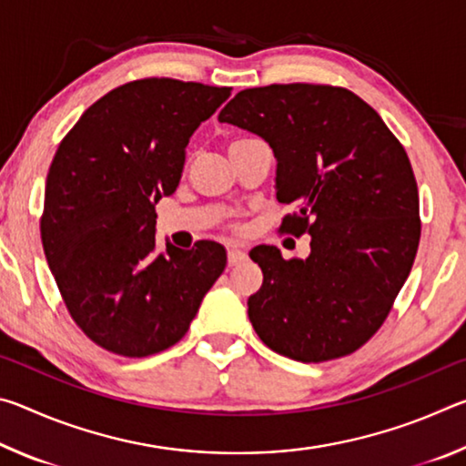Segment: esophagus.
<instances>
[{"label": "esophagus", "mask_w": 466, "mask_h": 466, "mask_svg": "<svg viewBox=\"0 0 466 466\" xmlns=\"http://www.w3.org/2000/svg\"><path fill=\"white\" fill-rule=\"evenodd\" d=\"M244 258H247V252H244L242 248H238V247L228 248V265H230V267L242 263Z\"/></svg>", "instance_id": "34e87169"}]
</instances>
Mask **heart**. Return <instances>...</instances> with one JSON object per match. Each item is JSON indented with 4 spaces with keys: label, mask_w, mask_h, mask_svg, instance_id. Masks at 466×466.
I'll return each instance as SVG.
<instances>
[{
    "label": "heart",
    "mask_w": 466,
    "mask_h": 466,
    "mask_svg": "<svg viewBox=\"0 0 466 466\" xmlns=\"http://www.w3.org/2000/svg\"><path fill=\"white\" fill-rule=\"evenodd\" d=\"M247 139H250V137H240V139H234L232 144H240V141H247ZM232 144H230V146H232Z\"/></svg>",
    "instance_id": "heart-1"
}]
</instances>
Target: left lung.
Masks as SVG:
<instances>
[{"mask_svg":"<svg viewBox=\"0 0 466 466\" xmlns=\"http://www.w3.org/2000/svg\"><path fill=\"white\" fill-rule=\"evenodd\" d=\"M219 123L257 133L278 157L279 232L310 234V255L255 247L263 286L248 298L261 341L306 364L360 350L389 317L421 236L405 147L358 94L325 84H271L236 94Z\"/></svg>","mask_w":466,"mask_h":466,"instance_id":"left-lung-1","label":"left lung"}]
</instances>
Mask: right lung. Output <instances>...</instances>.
Returning <instances> with one entry per match:
<instances>
[{"instance_id":"1","label":"right lung","mask_w":466,"mask_h":466,"mask_svg":"<svg viewBox=\"0 0 466 466\" xmlns=\"http://www.w3.org/2000/svg\"><path fill=\"white\" fill-rule=\"evenodd\" d=\"M232 88L144 77L110 90L61 139L41 240L69 314L125 358L168 350L226 267L222 244L156 247V203L177 191L188 137Z\"/></svg>"}]
</instances>
